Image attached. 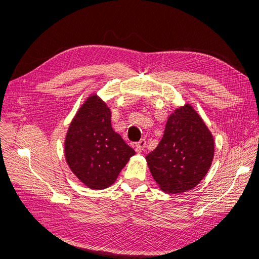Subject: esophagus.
Returning <instances> with one entry per match:
<instances>
[{"mask_svg":"<svg viewBox=\"0 0 259 259\" xmlns=\"http://www.w3.org/2000/svg\"><path fill=\"white\" fill-rule=\"evenodd\" d=\"M146 145H147V142H146V139L144 138V139H140L139 142L136 144V150L138 151V152H142L144 149L146 148Z\"/></svg>","mask_w":259,"mask_h":259,"instance_id":"obj_1","label":"esophagus"}]
</instances>
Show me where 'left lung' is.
<instances>
[{"label":"left lung","instance_id":"1","mask_svg":"<svg viewBox=\"0 0 259 259\" xmlns=\"http://www.w3.org/2000/svg\"><path fill=\"white\" fill-rule=\"evenodd\" d=\"M214 146L205 123L187 104L167 117L162 139L146 160L164 192L182 193L193 189L205 177L214 158Z\"/></svg>","mask_w":259,"mask_h":259}]
</instances>
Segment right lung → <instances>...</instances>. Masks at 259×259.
<instances>
[{"mask_svg":"<svg viewBox=\"0 0 259 259\" xmlns=\"http://www.w3.org/2000/svg\"><path fill=\"white\" fill-rule=\"evenodd\" d=\"M135 154L111 126V111L96 94L81 106L70 124L65 156L70 169L91 189L110 187Z\"/></svg>","mask_w":259,"mask_h":259,"instance_id":"obj_1","label":"right lung"}]
</instances>
